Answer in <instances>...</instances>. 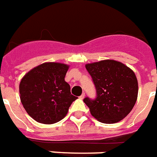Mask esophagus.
Here are the masks:
<instances>
[{"label":"esophagus","instance_id":"esophagus-1","mask_svg":"<svg viewBox=\"0 0 157 157\" xmlns=\"http://www.w3.org/2000/svg\"><path fill=\"white\" fill-rule=\"evenodd\" d=\"M85 98V93H82L81 96H80V99H84Z\"/></svg>","mask_w":157,"mask_h":157}]
</instances>
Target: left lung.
Wrapping results in <instances>:
<instances>
[{
  "label": "left lung",
  "instance_id": "1",
  "mask_svg": "<svg viewBox=\"0 0 157 157\" xmlns=\"http://www.w3.org/2000/svg\"><path fill=\"white\" fill-rule=\"evenodd\" d=\"M86 68L96 90V99L83 100L92 117L106 124L124 119L137 99L138 82L134 71L114 60L86 64Z\"/></svg>",
  "mask_w": 157,
  "mask_h": 157
}]
</instances>
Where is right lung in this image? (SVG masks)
I'll return each mask as SVG.
<instances>
[{
	"label": "right lung",
	"instance_id": "1",
	"mask_svg": "<svg viewBox=\"0 0 157 157\" xmlns=\"http://www.w3.org/2000/svg\"><path fill=\"white\" fill-rule=\"evenodd\" d=\"M69 66L46 62L26 73L19 86L23 107L37 122L53 124L66 117L69 107L77 97L71 94L65 82Z\"/></svg>",
	"mask_w": 157,
	"mask_h": 157
}]
</instances>
